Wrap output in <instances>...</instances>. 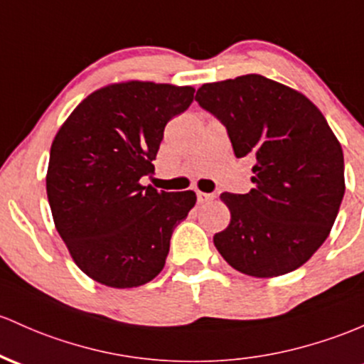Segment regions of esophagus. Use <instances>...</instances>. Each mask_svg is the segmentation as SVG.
<instances>
[{
	"mask_svg": "<svg viewBox=\"0 0 364 364\" xmlns=\"http://www.w3.org/2000/svg\"><path fill=\"white\" fill-rule=\"evenodd\" d=\"M214 195L213 193H203V191H197V200L200 203H205L209 200H213Z\"/></svg>",
	"mask_w": 364,
	"mask_h": 364,
	"instance_id": "1",
	"label": "esophagus"
}]
</instances>
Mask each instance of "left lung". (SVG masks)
Returning a JSON list of instances; mask_svg holds the SVG:
<instances>
[{"label": "left lung", "mask_w": 364, "mask_h": 364, "mask_svg": "<svg viewBox=\"0 0 364 364\" xmlns=\"http://www.w3.org/2000/svg\"><path fill=\"white\" fill-rule=\"evenodd\" d=\"M195 100L226 126L237 159L254 155V188L223 193L230 225L214 245L231 267L273 278L301 267L330 235L344 198V154L319 109L259 74L198 87Z\"/></svg>", "instance_id": "obj_1"}]
</instances>
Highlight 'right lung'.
Segmentation results:
<instances>
[{
	"label": "right lung",
	"mask_w": 364,
	"mask_h": 364,
	"mask_svg": "<svg viewBox=\"0 0 364 364\" xmlns=\"http://www.w3.org/2000/svg\"><path fill=\"white\" fill-rule=\"evenodd\" d=\"M191 86L115 82L75 107L51 143L46 193L55 228L82 273L133 289L162 271L174 228L195 191H157L154 173L164 127L193 102Z\"/></svg>",
	"instance_id": "obj_1"
}]
</instances>
